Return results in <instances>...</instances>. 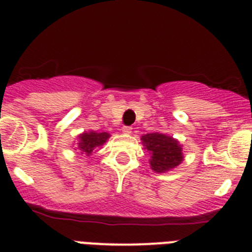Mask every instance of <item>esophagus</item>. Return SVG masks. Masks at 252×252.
Returning a JSON list of instances; mask_svg holds the SVG:
<instances>
[{
  "label": "esophagus",
  "mask_w": 252,
  "mask_h": 252,
  "mask_svg": "<svg viewBox=\"0 0 252 252\" xmlns=\"http://www.w3.org/2000/svg\"><path fill=\"white\" fill-rule=\"evenodd\" d=\"M131 131H132V127H131V126H124V127H122V133H125V135H130Z\"/></svg>",
  "instance_id": "esophagus-1"
}]
</instances>
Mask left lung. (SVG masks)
<instances>
[{
	"instance_id": "8db88e82",
	"label": "left lung",
	"mask_w": 252,
	"mask_h": 252,
	"mask_svg": "<svg viewBox=\"0 0 252 252\" xmlns=\"http://www.w3.org/2000/svg\"><path fill=\"white\" fill-rule=\"evenodd\" d=\"M142 145L151 154L150 166L157 173L174 169L183 161V150L179 141L164 133L153 132L141 136Z\"/></svg>"
}]
</instances>
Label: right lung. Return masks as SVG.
<instances>
[{
  "label": "right lung",
  "mask_w": 252,
  "mask_h": 252,
  "mask_svg": "<svg viewBox=\"0 0 252 252\" xmlns=\"http://www.w3.org/2000/svg\"><path fill=\"white\" fill-rule=\"evenodd\" d=\"M110 139L108 132H95V131H90V132H83L78 136V149L82 153H86L87 155H91L93 150L102 146L107 140Z\"/></svg>",
  "instance_id": "1"
}]
</instances>
